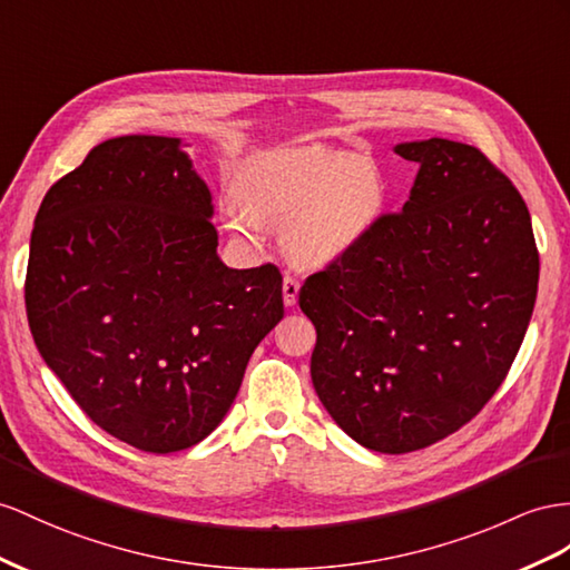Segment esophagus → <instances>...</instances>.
<instances>
[{
	"label": "esophagus",
	"mask_w": 570,
	"mask_h": 570,
	"mask_svg": "<svg viewBox=\"0 0 570 570\" xmlns=\"http://www.w3.org/2000/svg\"><path fill=\"white\" fill-rule=\"evenodd\" d=\"M298 288H301V282L296 279V276L294 274H286L284 276V303L286 305H296Z\"/></svg>",
	"instance_id": "obj_1"
}]
</instances>
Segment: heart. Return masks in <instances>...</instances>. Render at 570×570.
Masks as SVG:
<instances>
[{
	"label": "heart",
	"mask_w": 570,
	"mask_h": 570,
	"mask_svg": "<svg viewBox=\"0 0 570 570\" xmlns=\"http://www.w3.org/2000/svg\"><path fill=\"white\" fill-rule=\"evenodd\" d=\"M226 224L255 240L259 224L284 230V247L303 265H325L352 250L383 209L371 160L327 149H282L255 158L233 185Z\"/></svg>",
	"instance_id": "b5f03b06"
}]
</instances>
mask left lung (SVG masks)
I'll use <instances>...</instances> for the list:
<instances>
[{"instance_id":"1","label":"left lung","mask_w":570,"mask_h":570,"mask_svg":"<svg viewBox=\"0 0 570 570\" xmlns=\"http://www.w3.org/2000/svg\"><path fill=\"white\" fill-rule=\"evenodd\" d=\"M419 164L402 212L311 274L320 402L356 443L429 448L484 410L528 332L539 253L528 204L476 146H395Z\"/></svg>"}]
</instances>
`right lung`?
<instances>
[{
	"instance_id": "add662e5",
	"label": "right lung",
	"mask_w": 570,
	"mask_h": 570,
	"mask_svg": "<svg viewBox=\"0 0 570 570\" xmlns=\"http://www.w3.org/2000/svg\"><path fill=\"white\" fill-rule=\"evenodd\" d=\"M178 144L94 146L42 199L26 269L40 356L96 426L156 455L222 424L284 317L279 267L218 259L212 195Z\"/></svg>"
}]
</instances>
